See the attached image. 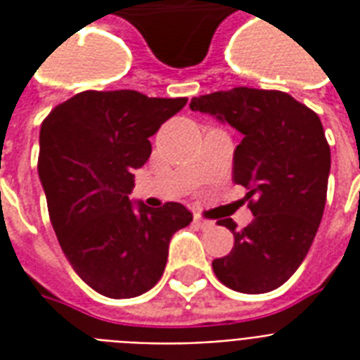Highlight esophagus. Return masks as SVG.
<instances>
[{
	"label": "esophagus",
	"instance_id": "obj_1",
	"mask_svg": "<svg viewBox=\"0 0 360 360\" xmlns=\"http://www.w3.org/2000/svg\"><path fill=\"white\" fill-rule=\"evenodd\" d=\"M194 222H196L198 228H202V230H211V228L214 226L213 220H205V219H202V217H196V219H194Z\"/></svg>",
	"mask_w": 360,
	"mask_h": 360
}]
</instances>
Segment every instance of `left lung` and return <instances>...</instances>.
I'll list each match as a JSON object with an SVG mask.
<instances>
[{
	"label": "left lung",
	"mask_w": 360,
	"mask_h": 360,
	"mask_svg": "<svg viewBox=\"0 0 360 360\" xmlns=\"http://www.w3.org/2000/svg\"><path fill=\"white\" fill-rule=\"evenodd\" d=\"M194 112L211 114L243 134L233 153V181L246 188L254 220L213 259L217 278L240 293L284 284L307 257L327 200L330 149L318 114L284 91L233 87L194 97Z\"/></svg>",
	"instance_id": "8db88e82"
}]
</instances>
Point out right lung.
Instances as JSON below:
<instances>
[{
    "label": "right lung",
    "mask_w": 360,
    "mask_h": 360,
    "mask_svg": "<svg viewBox=\"0 0 360 360\" xmlns=\"http://www.w3.org/2000/svg\"><path fill=\"white\" fill-rule=\"evenodd\" d=\"M186 98H149L132 89L82 91L42 121L39 177L61 250L89 288L130 299L157 284L169 239L192 222L181 203L151 209L129 200L132 172L151 138Z\"/></svg>",
    "instance_id": "obj_1"
}]
</instances>
